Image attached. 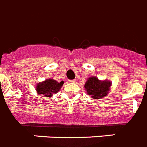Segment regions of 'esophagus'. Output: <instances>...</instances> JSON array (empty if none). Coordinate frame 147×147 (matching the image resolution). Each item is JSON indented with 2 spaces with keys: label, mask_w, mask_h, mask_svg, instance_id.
<instances>
[{
  "label": "esophagus",
  "mask_w": 147,
  "mask_h": 147,
  "mask_svg": "<svg viewBox=\"0 0 147 147\" xmlns=\"http://www.w3.org/2000/svg\"><path fill=\"white\" fill-rule=\"evenodd\" d=\"M69 82H76V80H69Z\"/></svg>",
  "instance_id": "esophagus-1"
}]
</instances>
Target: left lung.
<instances>
[{"mask_svg": "<svg viewBox=\"0 0 147 147\" xmlns=\"http://www.w3.org/2000/svg\"><path fill=\"white\" fill-rule=\"evenodd\" d=\"M111 83L109 81H100L94 76L89 78L85 84V88L88 94L93 99H101L106 96L109 91Z\"/></svg>", "mask_w": 147, "mask_h": 147, "instance_id": "8db88e82", "label": "left lung"}]
</instances>
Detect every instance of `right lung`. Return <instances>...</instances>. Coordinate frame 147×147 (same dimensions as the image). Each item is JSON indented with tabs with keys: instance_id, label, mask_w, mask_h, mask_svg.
<instances>
[{
	"instance_id": "add662e5",
	"label": "right lung",
	"mask_w": 147,
	"mask_h": 147,
	"mask_svg": "<svg viewBox=\"0 0 147 147\" xmlns=\"http://www.w3.org/2000/svg\"><path fill=\"white\" fill-rule=\"evenodd\" d=\"M63 84V81L58 82L53 79H47L44 82L38 84L36 86V91L38 94H41L49 97L52 96L53 94L58 92Z\"/></svg>"
}]
</instances>
